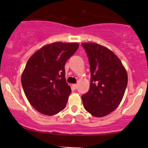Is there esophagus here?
<instances>
[{"instance_id":"obj_1","label":"esophagus","mask_w":148,"mask_h":148,"mask_svg":"<svg viewBox=\"0 0 148 148\" xmlns=\"http://www.w3.org/2000/svg\"><path fill=\"white\" fill-rule=\"evenodd\" d=\"M72 88H74V89H76V88H77V85H76V84H73L72 85Z\"/></svg>"}]
</instances>
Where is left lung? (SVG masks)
I'll use <instances>...</instances> for the list:
<instances>
[{
  "label": "left lung",
  "mask_w": 148,
  "mask_h": 148,
  "mask_svg": "<svg viewBox=\"0 0 148 148\" xmlns=\"http://www.w3.org/2000/svg\"><path fill=\"white\" fill-rule=\"evenodd\" d=\"M91 79L90 89L82 95L85 109L92 115L101 118L119 106L128 81L125 67L112 51L99 44L84 42Z\"/></svg>",
  "instance_id": "left-lung-1"
}]
</instances>
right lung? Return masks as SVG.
Returning a JSON list of instances; mask_svg holds the SVG:
<instances>
[{
  "label": "right lung",
  "instance_id": "obj_1",
  "mask_svg": "<svg viewBox=\"0 0 148 148\" xmlns=\"http://www.w3.org/2000/svg\"><path fill=\"white\" fill-rule=\"evenodd\" d=\"M77 42H54L35 52L21 74L23 91L30 104L42 114L64 109L71 88L66 83L64 64L79 48Z\"/></svg>",
  "mask_w": 148,
  "mask_h": 148
}]
</instances>
